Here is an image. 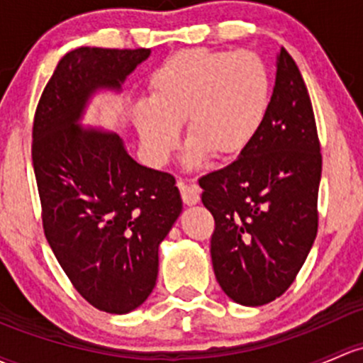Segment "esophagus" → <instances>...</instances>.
I'll use <instances>...</instances> for the list:
<instances>
[{
	"mask_svg": "<svg viewBox=\"0 0 363 363\" xmlns=\"http://www.w3.org/2000/svg\"><path fill=\"white\" fill-rule=\"evenodd\" d=\"M177 188H179V191H181L182 201H184L186 205H196L198 201H200L201 189L198 188L196 184H188V182H186V181L179 179V181H177Z\"/></svg>",
	"mask_w": 363,
	"mask_h": 363,
	"instance_id": "esophagus-1",
	"label": "esophagus"
}]
</instances>
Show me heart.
I'll return each mask as SVG.
<instances>
[{
    "label": "heart",
    "mask_w": 363,
    "mask_h": 363,
    "mask_svg": "<svg viewBox=\"0 0 363 363\" xmlns=\"http://www.w3.org/2000/svg\"><path fill=\"white\" fill-rule=\"evenodd\" d=\"M150 97L135 113L147 160L169 162L184 123L186 165L196 169L208 155L230 160L247 150L268 111L269 74L254 52L186 48L152 71Z\"/></svg>",
    "instance_id": "obj_1"
}]
</instances>
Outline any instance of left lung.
<instances>
[{
    "label": "left lung",
    "instance_id": "left-lung-1",
    "mask_svg": "<svg viewBox=\"0 0 363 363\" xmlns=\"http://www.w3.org/2000/svg\"><path fill=\"white\" fill-rule=\"evenodd\" d=\"M320 175L310 94L281 48L261 128L235 162L198 181L216 220L213 273L235 303L262 306L296 280L318 231Z\"/></svg>",
    "mask_w": 363,
    "mask_h": 363
}]
</instances>
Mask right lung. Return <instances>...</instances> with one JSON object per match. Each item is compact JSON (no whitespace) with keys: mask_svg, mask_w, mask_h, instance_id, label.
<instances>
[{"mask_svg":"<svg viewBox=\"0 0 363 363\" xmlns=\"http://www.w3.org/2000/svg\"><path fill=\"white\" fill-rule=\"evenodd\" d=\"M151 50L79 47L48 79L33 123L43 231L79 296L123 315L147 299L158 247L182 211L174 175L139 165L118 133L82 128L97 89H120Z\"/></svg>","mask_w":363,"mask_h":363,"instance_id":"add662e5","label":"right lung"}]
</instances>
